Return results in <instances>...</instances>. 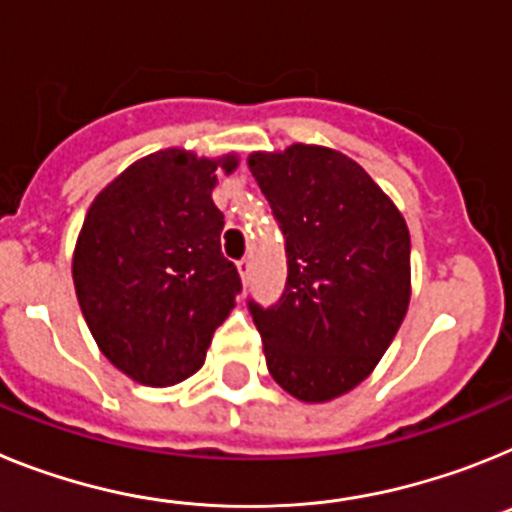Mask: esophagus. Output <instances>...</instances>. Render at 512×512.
Masks as SVG:
<instances>
[{
  "instance_id": "1",
  "label": "esophagus",
  "mask_w": 512,
  "mask_h": 512,
  "mask_svg": "<svg viewBox=\"0 0 512 512\" xmlns=\"http://www.w3.org/2000/svg\"><path fill=\"white\" fill-rule=\"evenodd\" d=\"M250 268H252L250 257H242V260L237 262V270H239V278H242V283L250 281Z\"/></svg>"
}]
</instances>
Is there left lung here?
Segmentation results:
<instances>
[{
	"label": "left lung",
	"mask_w": 512,
	"mask_h": 512,
	"mask_svg": "<svg viewBox=\"0 0 512 512\" xmlns=\"http://www.w3.org/2000/svg\"><path fill=\"white\" fill-rule=\"evenodd\" d=\"M247 164L286 237L281 301H250L268 371L291 397L330 402L371 376L407 314L410 229L361 164L330 146L252 151Z\"/></svg>",
	"instance_id": "8db88e82"
}]
</instances>
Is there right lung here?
Returning <instances> with one entry per match:
<instances>
[{
    "label": "right lung",
    "mask_w": 512,
    "mask_h": 512,
    "mask_svg": "<svg viewBox=\"0 0 512 512\" xmlns=\"http://www.w3.org/2000/svg\"><path fill=\"white\" fill-rule=\"evenodd\" d=\"M239 167L234 151L162 149L108 182L71 257L79 309L100 353L144 386H175L203 366L242 288L221 255L224 216L211 193Z\"/></svg>",
    "instance_id": "add662e5"
}]
</instances>
